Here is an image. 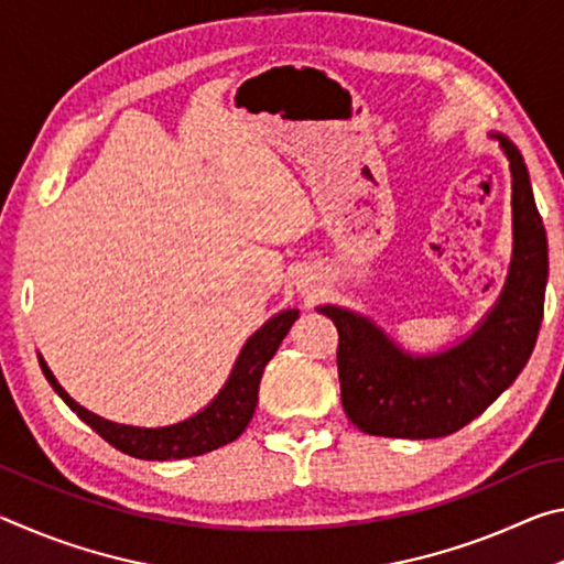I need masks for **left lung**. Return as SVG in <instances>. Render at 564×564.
<instances>
[{
	"label": "left lung",
	"instance_id": "obj_1",
	"mask_svg": "<svg viewBox=\"0 0 564 564\" xmlns=\"http://www.w3.org/2000/svg\"><path fill=\"white\" fill-rule=\"evenodd\" d=\"M512 174V261L495 308L457 346L410 356L373 321L340 305H318L338 328L343 410L358 431L427 441L470 423L512 386L538 340L547 285V236L528 166L502 133Z\"/></svg>",
	"mask_w": 564,
	"mask_h": 564
}]
</instances>
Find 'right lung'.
<instances>
[{"label": "right lung", "instance_id": "1", "mask_svg": "<svg viewBox=\"0 0 564 564\" xmlns=\"http://www.w3.org/2000/svg\"><path fill=\"white\" fill-rule=\"evenodd\" d=\"M295 318H299V311L289 308L281 311L279 316H273L271 321H265L263 326L246 340L241 352H238L236 366L231 370V376H228L226 386L221 388V393H218L202 413L166 427L121 425L94 415L91 410L82 408L69 393H66L42 356L40 366L46 380H50V386L54 388V393L59 395L94 433H99L104 441L117 447V451L131 457H139V460H181V457L204 455L226 443H234L236 437L246 431V425L251 423V417L256 413V403H259V386L265 362L275 356V350H279L281 340L289 336Z\"/></svg>", "mask_w": 564, "mask_h": 564}]
</instances>
